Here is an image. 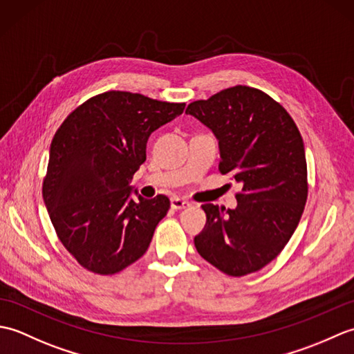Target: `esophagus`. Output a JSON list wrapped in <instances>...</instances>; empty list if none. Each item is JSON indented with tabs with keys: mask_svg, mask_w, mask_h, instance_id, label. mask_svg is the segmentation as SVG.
Masks as SVG:
<instances>
[{
	"mask_svg": "<svg viewBox=\"0 0 354 354\" xmlns=\"http://www.w3.org/2000/svg\"><path fill=\"white\" fill-rule=\"evenodd\" d=\"M170 204H171V208H173V209H184V208H189V207L192 205L189 201L181 199V198H178V196L171 198Z\"/></svg>",
	"mask_w": 354,
	"mask_h": 354,
	"instance_id": "esophagus-1",
	"label": "esophagus"
}]
</instances>
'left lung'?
Instances as JSON below:
<instances>
[{"mask_svg":"<svg viewBox=\"0 0 354 354\" xmlns=\"http://www.w3.org/2000/svg\"><path fill=\"white\" fill-rule=\"evenodd\" d=\"M219 140L222 175L242 185L237 207L204 204V230L194 237L202 259L231 277L257 272L288 245L307 201L304 142L289 112L257 88L237 85L190 103Z\"/></svg>","mask_w":354,"mask_h":354,"instance_id":"left-lung-1","label":"left lung"}]
</instances>
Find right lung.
<instances>
[{
    "label": "right lung",
    "mask_w": 354,
    "mask_h": 354,
    "mask_svg": "<svg viewBox=\"0 0 354 354\" xmlns=\"http://www.w3.org/2000/svg\"><path fill=\"white\" fill-rule=\"evenodd\" d=\"M184 108L108 91L82 103L59 126L42 198L59 240L89 272L117 274L147 251L170 201L164 194L132 199L129 183L146 161L150 133Z\"/></svg>",
    "instance_id": "add662e5"
}]
</instances>
